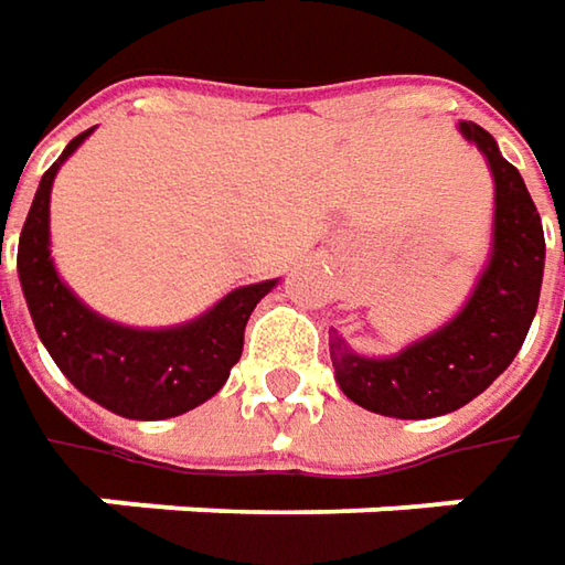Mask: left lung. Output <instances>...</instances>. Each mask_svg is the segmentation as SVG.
<instances>
[{"label": "left lung", "mask_w": 565, "mask_h": 565, "mask_svg": "<svg viewBox=\"0 0 565 565\" xmlns=\"http://www.w3.org/2000/svg\"><path fill=\"white\" fill-rule=\"evenodd\" d=\"M493 175V242L466 308L430 337L386 359H364L339 333L330 337V359L339 390L386 418H437L481 396L519 355L529 337L541 279L544 228L519 169L503 160L497 141L475 121H459Z\"/></svg>", "instance_id": "1"}]
</instances>
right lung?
I'll return each mask as SVG.
<instances>
[{
    "instance_id": "1",
    "label": "right lung",
    "mask_w": 565,
    "mask_h": 565,
    "mask_svg": "<svg viewBox=\"0 0 565 565\" xmlns=\"http://www.w3.org/2000/svg\"><path fill=\"white\" fill-rule=\"evenodd\" d=\"M90 131L77 135L40 179L18 242L21 289L36 337L87 399L135 422L175 418L223 390L232 364L242 359L250 311L276 279L242 286L198 320L166 330H135L90 311L62 282L50 257L53 179Z\"/></svg>"
}]
</instances>
